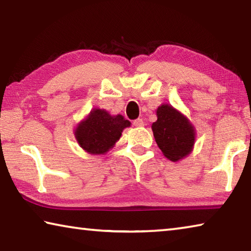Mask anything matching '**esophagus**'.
<instances>
[{"instance_id":"esophagus-1","label":"esophagus","mask_w":251,"mask_h":251,"mask_svg":"<svg viewBox=\"0 0 251 251\" xmlns=\"http://www.w3.org/2000/svg\"><path fill=\"white\" fill-rule=\"evenodd\" d=\"M133 125L135 127H142V126H144V121L142 120V118H137V120H135L133 122Z\"/></svg>"}]
</instances>
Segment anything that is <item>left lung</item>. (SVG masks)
<instances>
[{
  "instance_id": "1",
  "label": "left lung",
  "mask_w": 251,
  "mask_h": 251,
  "mask_svg": "<svg viewBox=\"0 0 251 251\" xmlns=\"http://www.w3.org/2000/svg\"><path fill=\"white\" fill-rule=\"evenodd\" d=\"M151 129L157 145L168 159L177 161L192 151L195 142L194 127L172 106H159L157 121Z\"/></svg>"
}]
</instances>
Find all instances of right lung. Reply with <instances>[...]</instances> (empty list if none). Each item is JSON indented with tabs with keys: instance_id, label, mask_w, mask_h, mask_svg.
Wrapping results in <instances>:
<instances>
[{
	"instance_id": "add662e5",
	"label": "right lung",
	"mask_w": 251,
	"mask_h": 251,
	"mask_svg": "<svg viewBox=\"0 0 251 251\" xmlns=\"http://www.w3.org/2000/svg\"><path fill=\"white\" fill-rule=\"evenodd\" d=\"M130 126L124 116H110L104 109H94L90 116L80 123L75 136L80 147L90 154H104L112 148L122 131Z\"/></svg>"
}]
</instances>
